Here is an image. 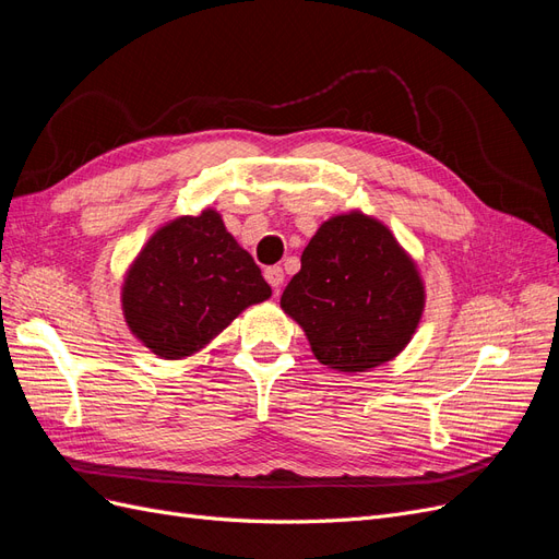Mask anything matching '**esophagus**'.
<instances>
[{
  "instance_id": "esophagus-1",
  "label": "esophagus",
  "mask_w": 559,
  "mask_h": 559,
  "mask_svg": "<svg viewBox=\"0 0 559 559\" xmlns=\"http://www.w3.org/2000/svg\"><path fill=\"white\" fill-rule=\"evenodd\" d=\"M265 280L267 284L273 286L275 292H280V286L284 284V270L280 265H273V267H265Z\"/></svg>"
}]
</instances>
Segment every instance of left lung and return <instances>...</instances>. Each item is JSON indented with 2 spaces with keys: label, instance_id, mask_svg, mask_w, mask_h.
I'll return each mask as SVG.
<instances>
[{
  "label": "left lung",
  "instance_id": "1",
  "mask_svg": "<svg viewBox=\"0 0 559 559\" xmlns=\"http://www.w3.org/2000/svg\"><path fill=\"white\" fill-rule=\"evenodd\" d=\"M280 306L321 364L364 373L411 343L425 312V282L394 233L354 210L319 226Z\"/></svg>",
  "mask_w": 559,
  "mask_h": 559
}]
</instances>
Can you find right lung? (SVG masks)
Wrapping results in <instances>:
<instances>
[{
  "mask_svg": "<svg viewBox=\"0 0 559 559\" xmlns=\"http://www.w3.org/2000/svg\"><path fill=\"white\" fill-rule=\"evenodd\" d=\"M270 286L216 210L160 226L128 267L121 306L138 341L160 359H186L207 347Z\"/></svg>",
  "mask_w": 559,
  "mask_h": 559,
  "instance_id": "add662e5",
  "label": "right lung"
}]
</instances>
